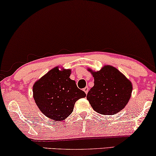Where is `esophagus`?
I'll list each match as a JSON object with an SVG mask.
<instances>
[{
  "mask_svg": "<svg viewBox=\"0 0 156 156\" xmlns=\"http://www.w3.org/2000/svg\"><path fill=\"white\" fill-rule=\"evenodd\" d=\"M83 91L85 92V94H87L88 91H89V87H88L87 86V87H85L84 89H83Z\"/></svg>",
  "mask_w": 156,
  "mask_h": 156,
  "instance_id": "esophagus-1",
  "label": "esophagus"
}]
</instances>
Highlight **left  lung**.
Returning a JSON list of instances; mask_svg holds the SVG:
<instances>
[{"label": "left lung", "instance_id": "8db88e82", "mask_svg": "<svg viewBox=\"0 0 156 156\" xmlns=\"http://www.w3.org/2000/svg\"><path fill=\"white\" fill-rule=\"evenodd\" d=\"M94 85L90 90L87 99L97 113L114 115L125 108L132 91L130 81L111 66H105L100 71L93 72Z\"/></svg>", "mask_w": 156, "mask_h": 156}]
</instances>
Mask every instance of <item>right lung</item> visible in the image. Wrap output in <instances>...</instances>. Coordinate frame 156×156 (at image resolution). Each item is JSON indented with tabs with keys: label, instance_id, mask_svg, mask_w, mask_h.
<instances>
[{
	"label": "right lung",
	"instance_id": "1",
	"mask_svg": "<svg viewBox=\"0 0 156 156\" xmlns=\"http://www.w3.org/2000/svg\"><path fill=\"white\" fill-rule=\"evenodd\" d=\"M71 70L59 71L55 67L35 83L34 98L45 116L62 120L73 112L74 104L86 94L79 89L76 81L69 78Z\"/></svg>",
	"mask_w": 156,
	"mask_h": 156
}]
</instances>
